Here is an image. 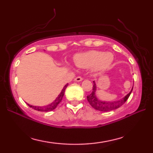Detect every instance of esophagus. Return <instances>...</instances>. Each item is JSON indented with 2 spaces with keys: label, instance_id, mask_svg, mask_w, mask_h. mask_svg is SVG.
<instances>
[{
  "label": "esophagus",
  "instance_id": "obj_1",
  "mask_svg": "<svg viewBox=\"0 0 153 153\" xmlns=\"http://www.w3.org/2000/svg\"><path fill=\"white\" fill-rule=\"evenodd\" d=\"M83 80V79L81 78V76H78V77H76V78L74 79V81H77V82H79V81H82Z\"/></svg>",
  "mask_w": 153,
  "mask_h": 153
}]
</instances>
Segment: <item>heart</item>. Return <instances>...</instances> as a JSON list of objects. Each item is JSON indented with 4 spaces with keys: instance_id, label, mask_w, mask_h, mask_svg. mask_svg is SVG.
Instances as JSON below:
<instances>
[{
    "instance_id": "heart-1",
    "label": "heart",
    "mask_w": 153,
    "mask_h": 153,
    "mask_svg": "<svg viewBox=\"0 0 153 153\" xmlns=\"http://www.w3.org/2000/svg\"><path fill=\"white\" fill-rule=\"evenodd\" d=\"M114 60L111 52H103L97 50L78 53L74 56V62L77 68L89 69L95 72H102L107 69Z\"/></svg>"
}]
</instances>
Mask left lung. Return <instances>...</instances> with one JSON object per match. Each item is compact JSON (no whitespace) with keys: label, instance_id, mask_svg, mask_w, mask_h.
<instances>
[{"label":"left lung","instance_id":"1","mask_svg":"<svg viewBox=\"0 0 153 153\" xmlns=\"http://www.w3.org/2000/svg\"><path fill=\"white\" fill-rule=\"evenodd\" d=\"M132 89L133 87L129 93H127L125 97H123L120 100H114V101L102 100L97 97V93H97V84H96L95 81H94L93 91H92L91 95L87 96V100L92 107H93L95 109L100 111H109L116 109V108L120 107L123 104H124L125 102L128 99L129 95H130Z\"/></svg>","mask_w":153,"mask_h":153}]
</instances>
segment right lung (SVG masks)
Segmentation results:
<instances>
[{"label": "right lung", "instance_id": "right-lung-1", "mask_svg": "<svg viewBox=\"0 0 153 153\" xmlns=\"http://www.w3.org/2000/svg\"><path fill=\"white\" fill-rule=\"evenodd\" d=\"M68 83L65 84V86L63 87V88L62 89V91H61V92H60V93L58 95V97L56 98V100H54L53 102H51V104H48V105H47V106H38L30 105V104H28V105L30 106V107L33 108V109H35L36 111H39L46 112V111H50L55 109V108H56V106H58V104L62 101V97H63V95H64V93H65V91L66 88L68 87Z\"/></svg>", "mask_w": 153, "mask_h": 153}]
</instances>
